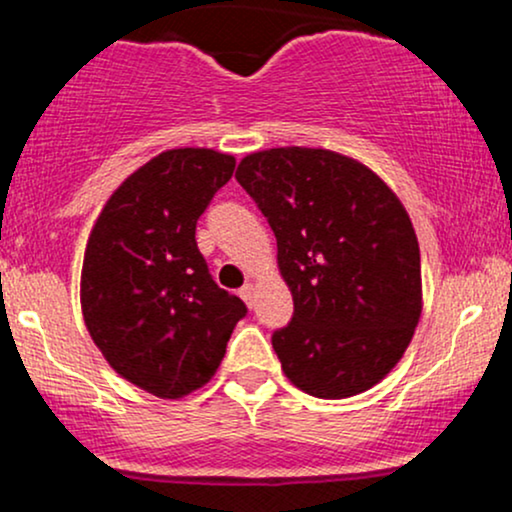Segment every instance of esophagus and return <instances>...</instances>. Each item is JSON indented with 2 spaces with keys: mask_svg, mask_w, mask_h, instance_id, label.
Returning <instances> with one entry per match:
<instances>
[{
  "mask_svg": "<svg viewBox=\"0 0 512 512\" xmlns=\"http://www.w3.org/2000/svg\"><path fill=\"white\" fill-rule=\"evenodd\" d=\"M240 298H243V301L248 303L250 308H252V305H255V286H252V284H245L243 289H240Z\"/></svg>",
  "mask_w": 512,
  "mask_h": 512,
  "instance_id": "34e87169",
  "label": "esophagus"
}]
</instances>
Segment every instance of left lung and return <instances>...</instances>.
Instances as JSON below:
<instances>
[{
	"label": "left lung",
	"mask_w": 512,
	"mask_h": 512,
	"mask_svg": "<svg viewBox=\"0 0 512 512\" xmlns=\"http://www.w3.org/2000/svg\"><path fill=\"white\" fill-rule=\"evenodd\" d=\"M236 180L276 236L293 317L272 334L293 385L320 399L385 378L421 317V255L407 209L373 170L327 149L245 156Z\"/></svg>",
	"instance_id": "1"
}]
</instances>
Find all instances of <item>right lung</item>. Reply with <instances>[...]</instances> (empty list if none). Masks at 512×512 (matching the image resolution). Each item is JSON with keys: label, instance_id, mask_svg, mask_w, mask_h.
Instances as JSON below:
<instances>
[{"label": "right lung", "instance_id": "add662e5", "mask_svg": "<svg viewBox=\"0 0 512 512\" xmlns=\"http://www.w3.org/2000/svg\"><path fill=\"white\" fill-rule=\"evenodd\" d=\"M236 158L170 149L110 195L88 236L81 310L113 370L163 399L207 385L248 308L211 279L197 219Z\"/></svg>", "mask_w": 512, "mask_h": 512}]
</instances>
